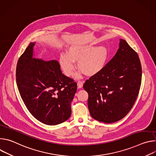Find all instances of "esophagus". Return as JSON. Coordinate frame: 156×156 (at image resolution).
<instances>
[{"label":"esophagus","mask_w":156,"mask_h":156,"mask_svg":"<svg viewBox=\"0 0 156 156\" xmlns=\"http://www.w3.org/2000/svg\"><path fill=\"white\" fill-rule=\"evenodd\" d=\"M77 86H78V88H81L83 86V83L82 81H79L78 83H77Z\"/></svg>","instance_id":"1"}]
</instances>
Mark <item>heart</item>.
I'll return each instance as SVG.
<instances>
[{
  "instance_id": "heart-1",
  "label": "heart",
  "mask_w": 156,
  "mask_h": 156,
  "mask_svg": "<svg viewBox=\"0 0 156 156\" xmlns=\"http://www.w3.org/2000/svg\"><path fill=\"white\" fill-rule=\"evenodd\" d=\"M108 55V50L104 46L73 45L69 48L66 54L60 55L59 62L64 73L67 76L73 75L75 62H78V70L87 76H93L104 69Z\"/></svg>"
}]
</instances>
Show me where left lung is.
Wrapping results in <instances>:
<instances>
[{
  "instance_id": "1",
  "label": "left lung",
  "mask_w": 156,
  "mask_h": 156,
  "mask_svg": "<svg viewBox=\"0 0 156 156\" xmlns=\"http://www.w3.org/2000/svg\"><path fill=\"white\" fill-rule=\"evenodd\" d=\"M142 69L138 54L122 39L114 55L98 74L86 81L87 105L91 117L111 123L122 119L139 94Z\"/></svg>"
}]
</instances>
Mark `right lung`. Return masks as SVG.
<instances>
[{"mask_svg": "<svg viewBox=\"0 0 156 156\" xmlns=\"http://www.w3.org/2000/svg\"><path fill=\"white\" fill-rule=\"evenodd\" d=\"M31 42L18 59L16 80L21 98L31 115L39 122L56 125L68 120L77 84L64 75L58 61L33 57Z\"/></svg>", "mask_w": 156, "mask_h": 156, "instance_id": "1", "label": "right lung"}]
</instances>
